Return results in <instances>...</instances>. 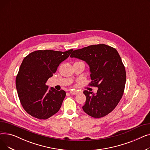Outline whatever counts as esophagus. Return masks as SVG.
Returning a JSON list of instances; mask_svg holds the SVG:
<instances>
[{"instance_id": "34e87169", "label": "esophagus", "mask_w": 150, "mask_h": 150, "mask_svg": "<svg viewBox=\"0 0 150 150\" xmlns=\"http://www.w3.org/2000/svg\"><path fill=\"white\" fill-rule=\"evenodd\" d=\"M78 93V91H70V93L71 94V95H76V94H77Z\"/></svg>"}]
</instances>
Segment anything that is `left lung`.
<instances>
[{"instance_id": "1", "label": "left lung", "mask_w": 150, "mask_h": 150, "mask_svg": "<svg viewBox=\"0 0 150 150\" xmlns=\"http://www.w3.org/2000/svg\"><path fill=\"white\" fill-rule=\"evenodd\" d=\"M71 58L88 63L92 81L98 88L96 93L84 91L83 111L93 118H101L112 112L120 101L127 79L125 66L117 50L106 44L92 45L74 50Z\"/></svg>"}]
</instances>
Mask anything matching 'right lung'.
<instances>
[{"instance_id": "right-lung-1", "label": "right lung", "mask_w": 150, "mask_h": 150, "mask_svg": "<svg viewBox=\"0 0 150 150\" xmlns=\"http://www.w3.org/2000/svg\"><path fill=\"white\" fill-rule=\"evenodd\" d=\"M72 51L37 50L23 59L16 78V86L21 103L28 114L45 120L58 112L66 92L53 88L49 90L45 83Z\"/></svg>"}]
</instances>
